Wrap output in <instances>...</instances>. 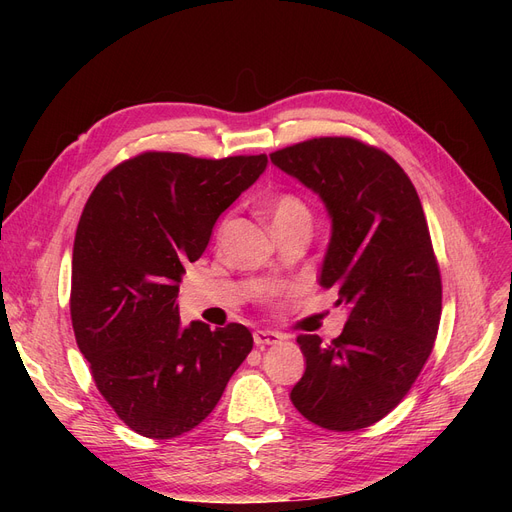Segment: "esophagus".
<instances>
[{
	"mask_svg": "<svg viewBox=\"0 0 512 512\" xmlns=\"http://www.w3.org/2000/svg\"><path fill=\"white\" fill-rule=\"evenodd\" d=\"M282 334L278 332H270V330H257L253 334V340L257 346H272V344H280L282 342Z\"/></svg>",
	"mask_w": 512,
	"mask_h": 512,
	"instance_id": "obj_1",
	"label": "esophagus"
}]
</instances>
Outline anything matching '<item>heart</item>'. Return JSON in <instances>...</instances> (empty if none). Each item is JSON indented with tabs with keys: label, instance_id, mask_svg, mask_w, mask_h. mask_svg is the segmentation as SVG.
I'll use <instances>...</instances> for the list:
<instances>
[{
	"label": "heart",
	"instance_id": "heart-1",
	"mask_svg": "<svg viewBox=\"0 0 512 512\" xmlns=\"http://www.w3.org/2000/svg\"><path fill=\"white\" fill-rule=\"evenodd\" d=\"M265 213L270 218L274 230H284L297 224H311V211L307 203L294 193H278L265 203Z\"/></svg>",
	"mask_w": 512,
	"mask_h": 512
}]
</instances>
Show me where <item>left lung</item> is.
<instances>
[{
  "label": "left lung",
  "mask_w": 512,
  "mask_h": 512,
  "mask_svg": "<svg viewBox=\"0 0 512 512\" xmlns=\"http://www.w3.org/2000/svg\"><path fill=\"white\" fill-rule=\"evenodd\" d=\"M324 201L332 238L319 284L348 307L342 334L297 338L307 367L290 400L311 423L355 432L407 396L432 355L442 280L413 182L378 147L319 137L270 155Z\"/></svg>",
  "instance_id": "left-lung-1"
}]
</instances>
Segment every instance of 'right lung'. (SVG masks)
<instances>
[{
	"instance_id": "obj_1",
	"label": "right lung",
	"mask_w": 512,
	"mask_h": 512,
	"mask_svg": "<svg viewBox=\"0 0 512 512\" xmlns=\"http://www.w3.org/2000/svg\"><path fill=\"white\" fill-rule=\"evenodd\" d=\"M267 155L203 159L145 151L91 193L72 251L70 315L97 390L134 432L178 438L197 427L247 359L242 324L180 326L178 286L213 224L263 174Z\"/></svg>"
}]
</instances>
